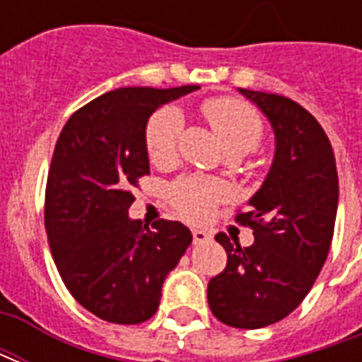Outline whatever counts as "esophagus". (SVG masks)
I'll return each mask as SVG.
<instances>
[{"label":"esophagus","instance_id":"1","mask_svg":"<svg viewBox=\"0 0 362 362\" xmlns=\"http://www.w3.org/2000/svg\"><path fill=\"white\" fill-rule=\"evenodd\" d=\"M192 236H194V244H204L211 240V233L202 230V228H194V230H192Z\"/></svg>","mask_w":362,"mask_h":362}]
</instances>
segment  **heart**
I'll list each match as a JSON object with an SVG mask.
<instances>
[{
	"label": "heart",
	"instance_id": "b5f03b06",
	"mask_svg": "<svg viewBox=\"0 0 362 362\" xmlns=\"http://www.w3.org/2000/svg\"><path fill=\"white\" fill-rule=\"evenodd\" d=\"M205 118L228 157H243L258 149L264 139V122L252 106L243 100L219 96L204 104ZM184 116L176 106L158 108L145 127V149L151 163L166 165L176 157ZM227 197V188L217 180L202 176H184L170 184L168 199L186 219L202 221L209 217L215 205Z\"/></svg>",
	"mask_w": 362,
	"mask_h": 362
}]
</instances>
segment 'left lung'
Listing matches in <instances>:
<instances>
[{
  "mask_svg": "<svg viewBox=\"0 0 362 362\" xmlns=\"http://www.w3.org/2000/svg\"><path fill=\"white\" fill-rule=\"evenodd\" d=\"M238 90L269 119L275 155L252 211L236 215L254 244L215 236L227 267L209 281L207 300L223 324L258 329L288 316L314 285L334 236L339 182L332 143L310 112L287 96Z\"/></svg>",
  "mask_w": 362,
  "mask_h": 362,
  "instance_id": "8db88e82",
  "label": "left lung"
}]
</instances>
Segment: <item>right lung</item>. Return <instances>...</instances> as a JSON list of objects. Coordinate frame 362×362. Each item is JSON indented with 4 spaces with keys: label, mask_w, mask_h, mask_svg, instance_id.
I'll use <instances>...</instances> for the list:
<instances>
[{
    "label": "right lung",
    "mask_w": 362,
    "mask_h": 362,
    "mask_svg": "<svg viewBox=\"0 0 362 362\" xmlns=\"http://www.w3.org/2000/svg\"><path fill=\"white\" fill-rule=\"evenodd\" d=\"M199 89L124 87L75 112L46 182L44 225L67 291L114 324H141L158 308L166 275L192 244L178 221L129 219L132 188L149 174L145 127L158 106Z\"/></svg>",
    "instance_id": "obj_1"
}]
</instances>
